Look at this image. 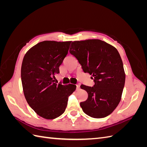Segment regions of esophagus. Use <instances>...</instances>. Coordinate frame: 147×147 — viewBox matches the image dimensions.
Listing matches in <instances>:
<instances>
[{
    "label": "esophagus",
    "instance_id": "obj_1",
    "mask_svg": "<svg viewBox=\"0 0 147 147\" xmlns=\"http://www.w3.org/2000/svg\"><path fill=\"white\" fill-rule=\"evenodd\" d=\"M80 89V84H77V90H79Z\"/></svg>",
    "mask_w": 147,
    "mask_h": 147
}]
</instances>
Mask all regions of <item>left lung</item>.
Wrapping results in <instances>:
<instances>
[{
  "label": "left lung",
  "instance_id": "left-lung-1",
  "mask_svg": "<svg viewBox=\"0 0 147 147\" xmlns=\"http://www.w3.org/2000/svg\"><path fill=\"white\" fill-rule=\"evenodd\" d=\"M69 52L81 64L84 73H89L94 85L84 84L81 88L88 94L80 102L83 112L94 118L108 116L116 109L121 98L125 83L123 61L114 47L99 39L72 42Z\"/></svg>",
  "mask_w": 147,
  "mask_h": 147
}]
</instances>
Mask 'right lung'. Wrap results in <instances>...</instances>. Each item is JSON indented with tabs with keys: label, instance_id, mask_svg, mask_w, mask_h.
Instances as JSON below:
<instances>
[{
	"label": "right lung",
	"instance_id": "add662e5",
	"mask_svg": "<svg viewBox=\"0 0 147 147\" xmlns=\"http://www.w3.org/2000/svg\"><path fill=\"white\" fill-rule=\"evenodd\" d=\"M72 42H41L26 53L21 77L25 98L41 117L53 119L63 114L76 85L55 82V75L68 53Z\"/></svg>",
	"mask_w": 147,
	"mask_h": 147
}]
</instances>
